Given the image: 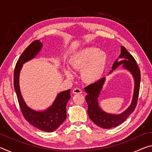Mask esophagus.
Wrapping results in <instances>:
<instances>
[{"mask_svg": "<svg viewBox=\"0 0 152 152\" xmlns=\"http://www.w3.org/2000/svg\"><path fill=\"white\" fill-rule=\"evenodd\" d=\"M82 92V91L79 88H74V90H73V93L74 94H81Z\"/></svg>", "mask_w": 152, "mask_h": 152, "instance_id": "esophagus-1", "label": "esophagus"}]
</instances>
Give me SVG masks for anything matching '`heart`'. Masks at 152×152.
<instances>
[{"label": "heart", "mask_w": 152, "mask_h": 152, "mask_svg": "<svg viewBox=\"0 0 152 152\" xmlns=\"http://www.w3.org/2000/svg\"><path fill=\"white\" fill-rule=\"evenodd\" d=\"M107 63V55L96 48L82 49L74 53L70 59V64L74 70L81 71V78L86 83L92 84L101 78ZM66 75L71 78L72 72L66 68Z\"/></svg>", "instance_id": "b5f03b06"}]
</instances>
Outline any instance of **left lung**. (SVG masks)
Segmentation results:
<instances>
[{
	"label": "left lung",
	"instance_id": "1",
	"mask_svg": "<svg viewBox=\"0 0 152 152\" xmlns=\"http://www.w3.org/2000/svg\"><path fill=\"white\" fill-rule=\"evenodd\" d=\"M119 58L123 60L118 61L116 60L113 65V69L115 70L121 64L123 67L131 72L134 78L135 88L132 104L128 109L120 115H112L104 112L101 109L98 103V97L102 90L104 82V78H102L99 81L90 84L84 88L87 95L85 97L86 101L88 104V114L91 119L99 127L103 129H110L115 127L123 123L127 119L131 113H132L137 104L140 88L141 72L134 58L128 52L126 48L121 46V54ZM113 70L110 72L111 73Z\"/></svg>",
	"mask_w": 152,
	"mask_h": 152
}]
</instances>
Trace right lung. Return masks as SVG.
I'll return each instance as SVG.
<instances>
[{
    "instance_id": "right-lung-1",
    "label": "right lung",
    "mask_w": 152,
    "mask_h": 152,
    "mask_svg": "<svg viewBox=\"0 0 152 152\" xmlns=\"http://www.w3.org/2000/svg\"><path fill=\"white\" fill-rule=\"evenodd\" d=\"M42 47L39 40L33 42L18 60L14 70V88L17 94L20 110L25 119L36 128L46 132H52L60 127L66 119V104L70 99V90L61 92L56 97L52 106L45 111L38 112L27 106L23 99L19 88V78L23 64L31 60L37 54Z\"/></svg>"
}]
</instances>
